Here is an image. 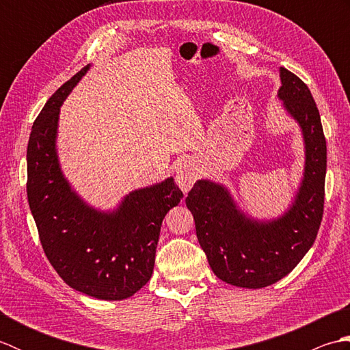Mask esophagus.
Here are the masks:
<instances>
[{"label":"esophagus","mask_w":350,"mask_h":350,"mask_svg":"<svg viewBox=\"0 0 350 350\" xmlns=\"http://www.w3.org/2000/svg\"><path fill=\"white\" fill-rule=\"evenodd\" d=\"M196 180H197V168L194 165H191V163H183V165H180V168L177 170L176 182L183 192H188L192 188V185L196 183Z\"/></svg>","instance_id":"1"}]
</instances>
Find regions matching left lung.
I'll return each instance as SVG.
<instances>
[{"label":"left lung","mask_w":350,"mask_h":350,"mask_svg":"<svg viewBox=\"0 0 350 350\" xmlns=\"http://www.w3.org/2000/svg\"><path fill=\"white\" fill-rule=\"evenodd\" d=\"M278 98L299 123L306 143L304 179L290 209L272 221L248 218L226 187L197 180L187 206L213 273L232 286L262 288L295 269L314 243L323 217L326 139L310 88L281 68Z\"/></svg>","instance_id":"8db88e82"}]
</instances>
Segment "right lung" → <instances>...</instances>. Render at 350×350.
Returning <instances> with one entry per match:
<instances>
[{"label": "right lung", "instance_id": "add662e5", "mask_svg": "<svg viewBox=\"0 0 350 350\" xmlns=\"http://www.w3.org/2000/svg\"><path fill=\"white\" fill-rule=\"evenodd\" d=\"M88 68L58 88L36 118L27 148V196L44 254L66 284L92 298L122 301L150 280L162 219L183 192L170 177L102 212L70 188L55 148L58 114Z\"/></svg>", "mask_w": 350, "mask_h": 350}]
</instances>
